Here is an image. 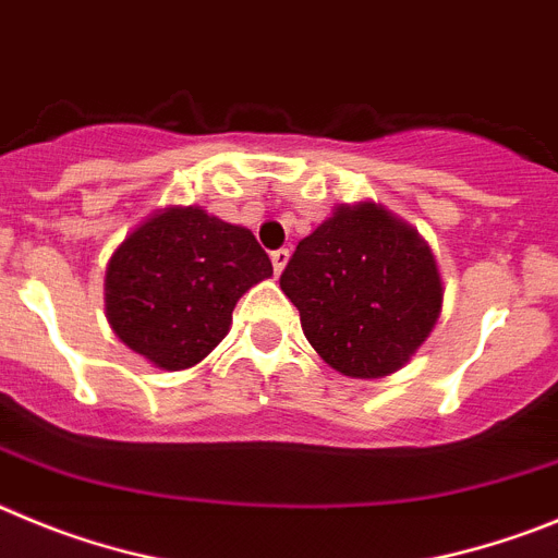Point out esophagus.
I'll use <instances>...</instances> for the list:
<instances>
[{
    "label": "esophagus",
    "mask_w": 558,
    "mask_h": 558,
    "mask_svg": "<svg viewBox=\"0 0 558 558\" xmlns=\"http://www.w3.org/2000/svg\"><path fill=\"white\" fill-rule=\"evenodd\" d=\"M289 258H291V253L286 247H280V250H275L272 253V267H275V275H280L286 269V264H289Z\"/></svg>",
    "instance_id": "1"
}]
</instances>
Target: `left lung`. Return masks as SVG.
I'll list each match as a JSON object with an SVG mask.
<instances>
[{"label": "left lung", "instance_id": "8db88e82", "mask_svg": "<svg viewBox=\"0 0 558 558\" xmlns=\"http://www.w3.org/2000/svg\"><path fill=\"white\" fill-rule=\"evenodd\" d=\"M325 364L348 378H386L423 348L445 300L434 250L380 203L336 205L280 275Z\"/></svg>", "mask_w": 558, "mask_h": 558}]
</instances>
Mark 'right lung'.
<instances>
[{
    "mask_svg": "<svg viewBox=\"0 0 558 558\" xmlns=\"http://www.w3.org/2000/svg\"><path fill=\"white\" fill-rule=\"evenodd\" d=\"M272 260L242 225L169 205L135 225L105 267V316L158 369H189L228 336L244 291Z\"/></svg>",
    "mask_w": 558,
    "mask_h": 558,
    "instance_id": "obj_1",
    "label": "right lung"
}]
</instances>
